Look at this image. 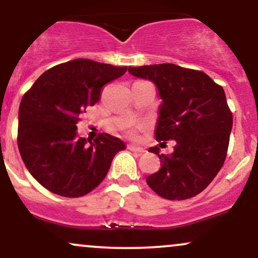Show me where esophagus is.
Returning a JSON list of instances; mask_svg holds the SVG:
<instances>
[{
    "instance_id": "1",
    "label": "esophagus",
    "mask_w": 258,
    "mask_h": 258,
    "mask_svg": "<svg viewBox=\"0 0 258 258\" xmlns=\"http://www.w3.org/2000/svg\"><path fill=\"white\" fill-rule=\"evenodd\" d=\"M130 150H131V152H135V153H138V154H143V153H146V149H143V148L142 147H137V146H135V144H130L128 147Z\"/></svg>"
}]
</instances>
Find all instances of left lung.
<instances>
[{"label":"left lung","instance_id":"8db88e82","mask_svg":"<svg viewBox=\"0 0 258 258\" xmlns=\"http://www.w3.org/2000/svg\"><path fill=\"white\" fill-rule=\"evenodd\" d=\"M136 78L155 85L161 99L155 126L156 141H176L173 153L164 155L156 147L161 168L147 177L160 197L185 200L206 188L226 160L233 116L223 88L198 70L176 64L128 68Z\"/></svg>","mask_w":258,"mask_h":258}]
</instances>
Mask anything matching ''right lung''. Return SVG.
Segmentation results:
<instances>
[{
    "label": "right lung",
    "instance_id": "right-lung-1",
    "mask_svg": "<svg viewBox=\"0 0 258 258\" xmlns=\"http://www.w3.org/2000/svg\"><path fill=\"white\" fill-rule=\"evenodd\" d=\"M90 59L55 65L38 78L19 106L18 147L31 176L52 193L78 198L105 178L121 139L100 133L79 137L80 114L99 100L102 87L126 73Z\"/></svg>",
    "mask_w": 258,
    "mask_h": 258
}]
</instances>
